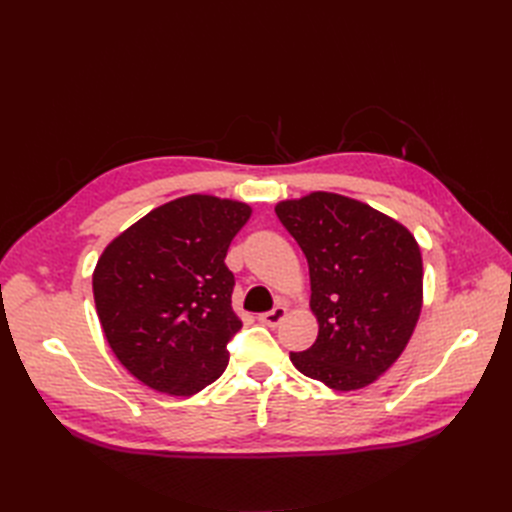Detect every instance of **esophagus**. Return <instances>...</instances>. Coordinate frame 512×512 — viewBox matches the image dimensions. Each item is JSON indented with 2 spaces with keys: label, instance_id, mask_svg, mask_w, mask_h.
<instances>
[{
  "label": "esophagus",
  "instance_id": "obj_1",
  "mask_svg": "<svg viewBox=\"0 0 512 512\" xmlns=\"http://www.w3.org/2000/svg\"><path fill=\"white\" fill-rule=\"evenodd\" d=\"M286 314H288V309H286L284 305H277V307L271 309V312L260 314L258 320H260L262 324H267V327H277V324H280V322L286 318Z\"/></svg>",
  "mask_w": 512,
  "mask_h": 512
}]
</instances>
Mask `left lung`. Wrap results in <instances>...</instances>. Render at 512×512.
Instances as JSON below:
<instances>
[{
    "mask_svg": "<svg viewBox=\"0 0 512 512\" xmlns=\"http://www.w3.org/2000/svg\"><path fill=\"white\" fill-rule=\"evenodd\" d=\"M275 213L307 258L318 337L290 352L333 391L376 382L406 350L423 307V256L412 232L361 200L312 192Z\"/></svg>",
    "mask_w": 512,
    "mask_h": 512,
    "instance_id": "1",
    "label": "left lung"
}]
</instances>
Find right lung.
Instances as JSON below:
<instances>
[{
  "instance_id": "right-lung-1",
  "label": "right lung",
  "mask_w": 512,
  "mask_h": 512,
  "mask_svg": "<svg viewBox=\"0 0 512 512\" xmlns=\"http://www.w3.org/2000/svg\"><path fill=\"white\" fill-rule=\"evenodd\" d=\"M250 215L241 200L188 194L104 247L96 312L119 363L149 389L192 397L224 374L226 344L243 327L224 258Z\"/></svg>"
}]
</instances>
